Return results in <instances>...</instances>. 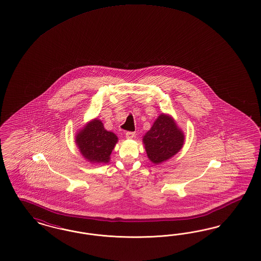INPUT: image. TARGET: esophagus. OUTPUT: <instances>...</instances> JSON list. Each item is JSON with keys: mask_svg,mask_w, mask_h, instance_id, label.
<instances>
[{"mask_svg": "<svg viewBox=\"0 0 261 261\" xmlns=\"http://www.w3.org/2000/svg\"><path fill=\"white\" fill-rule=\"evenodd\" d=\"M135 134L134 132H126V137L127 139H132L135 137Z\"/></svg>", "mask_w": 261, "mask_h": 261, "instance_id": "34e87169", "label": "esophagus"}]
</instances>
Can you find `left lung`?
Instances as JSON below:
<instances>
[{
	"label": "left lung",
	"mask_w": 261,
	"mask_h": 261,
	"mask_svg": "<svg viewBox=\"0 0 261 261\" xmlns=\"http://www.w3.org/2000/svg\"><path fill=\"white\" fill-rule=\"evenodd\" d=\"M184 139V134L173 119L162 114L145 135L143 142L148 158L154 164H161L180 151Z\"/></svg>",
	"instance_id": "1"
}]
</instances>
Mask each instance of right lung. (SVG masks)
<instances>
[{"label": "right lung", "mask_w": 261, "mask_h": 261, "mask_svg": "<svg viewBox=\"0 0 261 261\" xmlns=\"http://www.w3.org/2000/svg\"><path fill=\"white\" fill-rule=\"evenodd\" d=\"M118 141L116 135L107 132L99 120L90 122L76 135L78 148L92 163H108L109 156Z\"/></svg>", "instance_id": "right-lung-1"}]
</instances>
